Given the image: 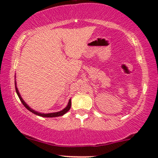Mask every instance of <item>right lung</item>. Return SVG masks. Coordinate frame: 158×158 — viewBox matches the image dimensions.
Segmentation results:
<instances>
[{
	"label": "right lung",
	"mask_w": 158,
	"mask_h": 158,
	"mask_svg": "<svg viewBox=\"0 0 158 158\" xmlns=\"http://www.w3.org/2000/svg\"><path fill=\"white\" fill-rule=\"evenodd\" d=\"M15 85L16 93H17L18 96H19V99H20V100H21V102H22V104L23 105V106H24L25 108H26L27 109H28L29 110H30V111H31L32 113L35 114H36V115H39V116H40V117H59V116H62V115H64V114L65 113H67V112H68V110H70V107H71V101H70V100H69V102H68V106H67L66 108H64V109H63L62 110H61V111L56 112V113H50V114H41V113H39V112H37V111H35V110L31 109V108H30V107H29V106H27V105L26 104V103H25L24 101L23 100L22 98H21V95H20V94H19V90H18L17 87H16V82H15Z\"/></svg>",
	"instance_id": "obj_1"
}]
</instances>
